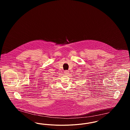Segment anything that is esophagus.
Wrapping results in <instances>:
<instances>
[{"label": "esophagus", "mask_w": 130, "mask_h": 130, "mask_svg": "<svg viewBox=\"0 0 130 130\" xmlns=\"http://www.w3.org/2000/svg\"><path fill=\"white\" fill-rule=\"evenodd\" d=\"M64 73L65 74H66V75H68L69 73V71H68V70H65V71H64Z\"/></svg>", "instance_id": "esophagus-1"}]
</instances>
